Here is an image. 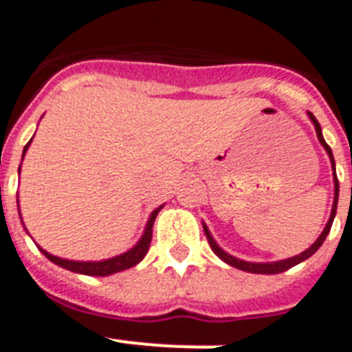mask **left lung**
Instances as JSON below:
<instances>
[{"label":"left lung","mask_w":352,"mask_h":352,"mask_svg":"<svg viewBox=\"0 0 352 352\" xmlns=\"http://www.w3.org/2000/svg\"><path fill=\"white\" fill-rule=\"evenodd\" d=\"M307 116H309L311 122L315 124V130H316V137H318L320 144L324 146V150L327 151V155H329L331 159V168H333V182H334V201H333V208H331V215H329V221H327V224H325L324 231L320 233V236L315 241V244L311 245V248H307V250L304 251V253H300V255L296 256H291V258H285V260H276V262H245V260H241L236 258V256L230 255V253H226L224 250H222L221 245L217 244L215 239L211 236L210 230H208V226L202 222V228H204V233H206V239H208V242H210L211 250H213V253H215L217 256L221 260H224L226 264L233 265V267H236V270L241 271H248V273H256V275H276V273H284V271L291 270L293 265L300 264V262H304V260L309 258L311 255H315L316 251L320 250V245L324 244L325 236L329 235L331 231V226H333V221H334V215H336V206H338V191H340V186H338V177H336V166H334V157H333V151H331L329 144L325 142L324 135H322V128H320V122L316 121V117L311 113V111H307Z\"/></svg>","instance_id":"left-lung-1"}]
</instances>
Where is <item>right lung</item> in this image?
<instances>
[{
	"label": "right lung",
	"instance_id": "1",
	"mask_svg": "<svg viewBox=\"0 0 352 352\" xmlns=\"http://www.w3.org/2000/svg\"><path fill=\"white\" fill-rule=\"evenodd\" d=\"M30 142H32V139L28 141L27 146L23 148V157H25V153H27L28 146H30ZM19 171H21V166H19ZM162 208H164V206H159V208H155V210L151 211L150 219H148V222H146V228H144V233H142V236L139 239V242H137V244L133 245L131 250L124 251V253H121V255L111 256V258L97 260V262H81V260L59 258V256L50 255L48 251L41 250V248H39V250H41L43 255L47 256L50 262H54V264H57V265H61V267H65V270H68V271L79 273V275L108 276V275H113V273H119V271L130 270V267L137 265L142 258H144V256H146L148 250H150L151 231H153L151 228H153V222H155L157 213H159ZM18 210H19V201H18ZM19 215H21V213H19Z\"/></svg>",
	"mask_w": 352,
	"mask_h": 352
}]
</instances>
